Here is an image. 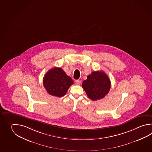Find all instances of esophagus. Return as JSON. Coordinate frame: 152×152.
<instances>
[{"mask_svg": "<svg viewBox=\"0 0 152 152\" xmlns=\"http://www.w3.org/2000/svg\"><path fill=\"white\" fill-rule=\"evenodd\" d=\"M75 83L76 84H77V85H80L81 84V81H80V80H75Z\"/></svg>", "mask_w": 152, "mask_h": 152, "instance_id": "esophagus-1", "label": "esophagus"}]
</instances>
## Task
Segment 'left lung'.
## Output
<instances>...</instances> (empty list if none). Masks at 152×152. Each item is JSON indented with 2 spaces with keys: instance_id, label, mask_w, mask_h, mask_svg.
<instances>
[{
  "instance_id": "obj_1",
  "label": "left lung",
  "mask_w": 152,
  "mask_h": 152,
  "mask_svg": "<svg viewBox=\"0 0 152 152\" xmlns=\"http://www.w3.org/2000/svg\"><path fill=\"white\" fill-rule=\"evenodd\" d=\"M111 83L108 76L103 71H94L83 82L82 87L88 97L93 101L101 99L108 94Z\"/></svg>"
}]
</instances>
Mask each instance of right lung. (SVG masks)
I'll list each match as a JSON object with an SVG mask.
<instances>
[{"label": "right lung", "instance_id": "obj_1", "mask_svg": "<svg viewBox=\"0 0 152 152\" xmlns=\"http://www.w3.org/2000/svg\"><path fill=\"white\" fill-rule=\"evenodd\" d=\"M74 82L61 68L49 70L43 78L44 87L50 95L61 97L65 95Z\"/></svg>", "mask_w": 152, "mask_h": 152}]
</instances>
